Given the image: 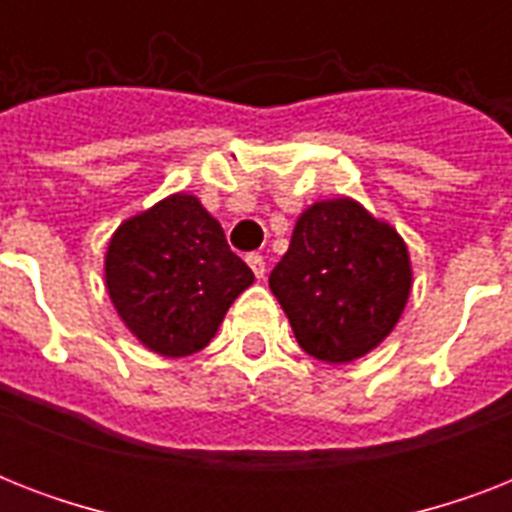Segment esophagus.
Wrapping results in <instances>:
<instances>
[{
  "instance_id": "obj_1",
  "label": "esophagus",
  "mask_w": 512,
  "mask_h": 512,
  "mask_svg": "<svg viewBox=\"0 0 512 512\" xmlns=\"http://www.w3.org/2000/svg\"><path fill=\"white\" fill-rule=\"evenodd\" d=\"M247 265H249V268H252V273H255L257 279H263V276H265V260H263V255H257V252L247 255Z\"/></svg>"
}]
</instances>
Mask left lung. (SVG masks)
Segmentation results:
<instances>
[{
  "instance_id": "obj_1",
  "label": "left lung",
  "mask_w": 512,
  "mask_h": 512,
  "mask_svg": "<svg viewBox=\"0 0 512 512\" xmlns=\"http://www.w3.org/2000/svg\"><path fill=\"white\" fill-rule=\"evenodd\" d=\"M271 292L305 353L327 364L366 356L401 319L412 260L401 233L350 196L313 201L297 217Z\"/></svg>"
}]
</instances>
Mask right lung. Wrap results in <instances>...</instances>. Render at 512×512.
<instances>
[{
	"label": "right lung",
	"mask_w": 512,
	"mask_h": 512,
	"mask_svg": "<svg viewBox=\"0 0 512 512\" xmlns=\"http://www.w3.org/2000/svg\"><path fill=\"white\" fill-rule=\"evenodd\" d=\"M106 289L140 345L164 358L201 350L255 273L193 193H170L127 217L108 241Z\"/></svg>",
	"instance_id": "obj_1"
}]
</instances>
